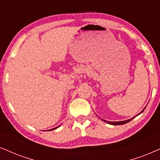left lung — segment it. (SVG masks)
<instances>
[{
  "label": "left lung",
  "mask_w": 160,
  "mask_h": 160,
  "mask_svg": "<svg viewBox=\"0 0 160 160\" xmlns=\"http://www.w3.org/2000/svg\"><path fill=\"white\" fill-rule=\"evenodd\" d=\"M145 110V108H144L143 110H142V112H143V110ZM136 116H135V117H136ZM135 117H133L132 118L129 119V120L122 121H108L103 120V119H102V120H103L104 121H105V122H107V123H110V124H112V125H122V124H124V123H128V122H129V121L132 120V119H133L134 118H135Z\"/></svg>",
  "instance_id": "obj_1"
}]
</instances>
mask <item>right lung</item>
Returning <instances> with one entry per match:
<instances>
[{
  "label": "right lung",
  "mask_w": 160,
  "mask_h": 160,
  "mask_svg": "<svg viewBox=\"0 0 160 160\" xmlns=\"http://www.w3.org/2000/svg\"><path fill=\"white\" fill-rule=\"evenodd\" d=\"M59 126H60V125H59ZM59 126H58V127H59ZM58 127H55V128H53V129H50V130H53V129H57V128H58Z\"/></svg>",
  "instance_id": "right-lung-1"
}]
</instances>
